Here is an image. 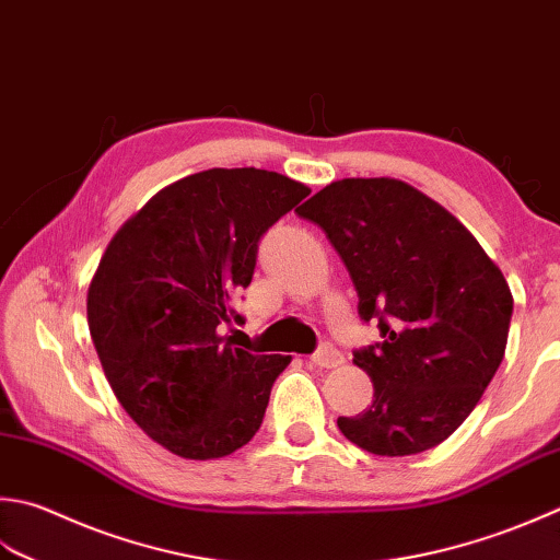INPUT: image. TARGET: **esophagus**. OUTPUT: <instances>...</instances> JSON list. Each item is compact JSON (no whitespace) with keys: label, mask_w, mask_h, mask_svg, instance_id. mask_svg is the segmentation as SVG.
Here are the masks:
<instances>
[{"label":"esophagus","mask_w":560,"mask_h":560,"mask_svg":"<svg viewBox=\"0 0 560 560\" xmlns=\"http://www.w3.org/2000/svg\"><path fill=\"white\" fill-rule=\"evenodd\" d=\"M311 361H313L315 366H320V369H335V366L342 364V354H339L332 345H323L311 357Z\"/></svg>","instance_id":"34e87169"}]
</instances>
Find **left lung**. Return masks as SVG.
Here are the masks:
<instances>
[{
    "label": "left lung",
    "instance_id": "1",
    "mask_svg": "<svg viewBox=\"0 0 560 560\" xmlns=\"http://www.w3.org/2000/svg\"><path fill=\"white\" fill-rule=\"evenodd\" d=\"M323 228L381 342L354 352L374 402L337 427L376 456L442 444L476 408L505 357L512 293L464 223L415 186L339 179L299 211Z\"/></svg>",
    "mask_w": 560,
    "mask_h": 560
}]
</instances>
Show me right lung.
<instances>
[{
  "label": "right lung",
  "instance_id": "obj_1",
  "mask_svg": "<svg viewBox=\"0 0 560 560\" xmlns=\"http://www.w3.org/2000/svg\"><path fill=\"white\" fill-rule=\"evenodd\" d=\"M311 189L283 174L206 170L170 184L108 243L86 293V323L108 386L152 442L194 462L257 434L291 357L249 354L223 337L243 323L267 230Z\"/></svg>",
  "mask_w": 560,
  "mask_h": 560
}]
</instances>
